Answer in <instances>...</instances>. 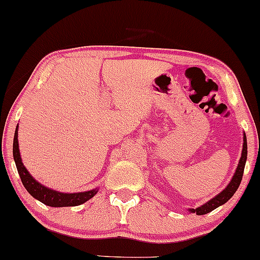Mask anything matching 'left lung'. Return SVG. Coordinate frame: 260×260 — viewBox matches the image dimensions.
<instances>
[{"label": "left lung", "instance_id": "left-lung-1", "mask_svg": "<svg viewBox=\"0 0 260 260\" xmlns=\"http://www.w3.org/2000/svg\"><path fill=\"white\" fill-rule=\"evenodd\" d=\"M246 160H247V140H246V134L244 133V144H242V151H241V157L239 160L238 167L235 170V173L232 178V180L229 181V184L223 188L220 193L216 194L214 198H211L210 201H208L207 203H204L201 207H198L196 209H187L190 212H196L197 215H205L208 212H210L215 209L220 207V205H223L224 203L231 200L233 197V194L235 193V191L238 190L239 185L241 183L242 179V174H244V170H245V164Z\"/></svg>", "mask_w": 260, "mask_h": 260}]
</instances>
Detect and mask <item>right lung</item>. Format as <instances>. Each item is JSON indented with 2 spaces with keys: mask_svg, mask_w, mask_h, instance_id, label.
<instances>
[{
  "mask_svg": "<svg viewBox=\"0 0 260 260\" xmlns=\"http://www.w3.org/2000/svg\"><path fill=\"white\" fill-rule=\"evenodd\" d=\"M18 129L19 125H16L15 134H14V141H13V156H14V161L16 165V170L19 172L20 178L23 186L28 193L31 194L33 198L42 202L45 205L53 208H60V207H76V205L83 204L85 202L89 201L96 194L99 188H93V190L85 191V192H75V193H64V192H58L52 188L46 187L45 185L40 184L37 181L35 178L29 174V172L26 170L23 166L21 155H20L19 150V141H18Z\"/></svg>",
  "mask_w": 260,
  "mask_h": 260,
  "instance_id": "add662e5",
  "label": "right lung"
}]
</instances>
